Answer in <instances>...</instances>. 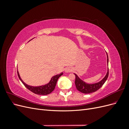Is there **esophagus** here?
Listing matches in <instances>:
<instances>
[{
  "instance_id": "34e87169",
  "label": "esophagus",
  "mask_w": 129,
  "mask_h": 129,
  "mask_svg": "<svg viewBox=\"0 0 129 129\" xmlns=\"http://www.w3.org/2000/svg\"><path fill=\"white\" fill-rule=\"evenodd\" d=\"M64 71L66 73H69V72H71L72 71V68L71 67H67L65 68Z\"/></svg>"
}]
</instances>
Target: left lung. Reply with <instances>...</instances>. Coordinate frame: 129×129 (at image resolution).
Returning <instances> with one entry per match:
<instances>
[{"label":"left lung","mask_w":129,"mask_h":129,"mask_svg":"<svg viewBox=\"0 0 129 129\" xmlns=\"http://www.w3.org/2000/svg\"><path fill=\"white\" fill-rule=\"evenodd\" d=\"M106 54L107 56V64L108 66V55L107 54V53H106ZM74 74H75V84L76 85V89L82 93H90L97 91V90H99L104 84V83L105 82V81H106V80L108 79V77L109 75V69L108 68L107 73L106 74V75H105V76L102 80H101L100 81L98 82L91 84H89L85 82L84 81L81 79L75 73Z\"/></svg>","instance_id":"obj_1"}]
</instances>
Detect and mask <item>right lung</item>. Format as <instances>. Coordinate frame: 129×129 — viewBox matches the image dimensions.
Returning <instances> with one entry per match:
<instances>
[{
  "label": "right lung",
  "mask_w": 129,
  "mask_h": 129,
  "mask_svg": "<svg viewBox=\"0 0 129 129\" xmlns=\"http://www.w3.org/2000/svg\"><path fill=\"white\" fill-rule=\"evenodd\" d=\"M17 73H18V75L19 79L20 80L21 82L27 89L29 90L30 91L33 92V93H36V94L40 95H46L49 94L50 93H51L55 88L58 79L63 74V72H62L59 74H57V75L53 76L48 83H47L45 85H40V86L34 87V86H31V85H28L26 83H25L21 79L18 71L17 72Z\"/></svg>",
  "instance_id": "right-lung-1"
}]
</instances>
